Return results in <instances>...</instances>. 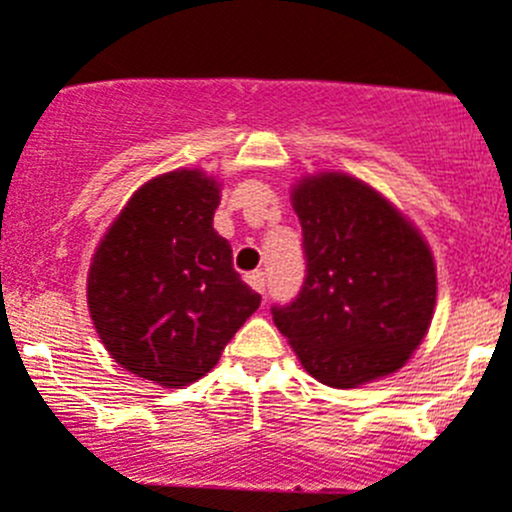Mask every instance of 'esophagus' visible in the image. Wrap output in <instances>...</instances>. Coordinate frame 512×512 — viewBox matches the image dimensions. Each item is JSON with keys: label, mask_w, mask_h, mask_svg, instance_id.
I'll use <instances>...</instances> for the list:
<instances>
[{"label": "esophagus", "mask_w": 512, "mask_h": 512, "mask_svg": "<svg viewBox=\"0 0 512 512\" xmlns=\"http://www.w3.org/2000/svg\"><path fill=\"white\" fill-rule=\"evenodd\" d=\"M246 283H249V286L258 293H266V273H263V271L249 273V276H246Z\"/></svg>", "instance_id": "esophagus-1"}]
</instances>
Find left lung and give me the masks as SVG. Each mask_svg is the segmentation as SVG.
Wrapping results in <instances>:
<instances>
[{
  "instance_id": "left-lung-1",
  "label": "left lung",
  "mask_w": 512,
  "mask_h": 512,
  "mask_svg": "<svg viewBox=\"0 0 512 512\" xmlns=\"http://www.w3.org/2000/svg\"><path fill=\"white\" fill-rule=\"evenodd\" d=\"M306 278L273 323L303 368L331 388L398 371L421 346L435 306L426 241L378 191L346 174L293 189Z\"/></svg>"
}]
</instances>
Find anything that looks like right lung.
I'll list each match as a JSON object with an SVG mask.
<instances>
[{
	"label": "right lung",
	"mask_w": 512,
	"mask_h": 512,
	"mask_svg": "<svg viewBox=\"0 0 512 512\" xmlns=\"http://www.w3.org/2000/svg\"><path fill=\"white\" fill-rule=\"evenodd\" d=\"M219 184L171 171L141 186L89 268V313L116 363L166 388L189 386L256 311L261 296L214 231Z\"/></svg>",
	"instance_id": "obj_1"
}]
</instances>
